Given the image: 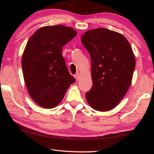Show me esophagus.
<instances>
[{
	"label": "esophagus",
	"instance_id": "1",
	"mask_svg": "<svg viewBox=\"0 0 154 154\" xmlns=\"http://www.w3.org/2000/svg\"><path fill=\"white\" fill-rule=\"evenodd\" d=\"M74 77L75 78V79H76L77 81L79 80V77H80V75H79V72H77V73L74 75Z\"/></svg>",
	"mask_w": 154,
	"mask_h": 154
}]
</instances>
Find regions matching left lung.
<instances>
[{
  "instance_id": "8db88e82",
  "label": "left lung",
  "mask_w": 154,
  "mask_h": 154,
  "mask_svg": "<svg viewBox=\"0 0 154 154\" xmlns=\"http://www.w3.org/2000/svg\"><path fill=\"white\" fill-rule=\"evenodd\" d=\"M81 41L92 64V87L86 100L96 111L111 110L132 82L136 62L131 46L122 34L103 28L88 30Z\"/></svg>"
}]
</instances>
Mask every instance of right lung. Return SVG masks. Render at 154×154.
I'll use <instances>...</instances> for the list:
<instances>
[{
	"mask_svg": "<svg viewBox=\"0 0 154 154\" xmlns=\"http://www.w3.org/2000/svg\"><path fill=\"white\" fill-rule=\"evenodd\" d=\"M77 35L62 25L39 28L31 36L22 58L24 82L32 100L45 109L61 102L75 79L62 56V47Z\"/></svg>",
	"mask_w": 154,
	"mask_h": 154,
	"instance_id": "obj_1",
	"label": "right lung"
}]
</instances>
